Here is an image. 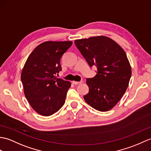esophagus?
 Wrapping results in <instances>:
<instances>
[{
  "label": "esophagus",
  "mask_w": 151,
  "mask_h": 151,
  "mask_svg": "<svg viewBox=\"0 0 151 151\" xmlns=\"http://www.w3.org/2000/svg\"><path fill=\"white\" fill-rule=\"evenodd\" d=\"M72 83L74 84V85H79V84H80L82 83V82L80 81V82H76V81H73L72 82Z\"/></svg>",
  "instance_id": "1"
}]
</instances>
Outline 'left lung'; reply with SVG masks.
Here are the masks:
<instances>
[{"label": "left lung", "mask_w": 151, "mask_h": 151, "mask_svg": "<svg viewBox=\"0 0 151 151\" xmlns=\"http://www.w3.org/2000/svg\"><path fill=\"white\" fill-rule=\"evenodd\" d=\"M75 44L91 68L95 65L96 75L87 78L89 93L83 99L100 111L114 107L127 89L131 68L125 52L115 41L105 36L76 40Z\"/></svg>", "instance_id": "left-lung-1"}]
</instances>
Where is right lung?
Wrapping results in <instances>:
<instances>
[{"mask_svg":"<svg viewBox=\"0 0 151 151\" xmlns=\"http://www.w3.org/2000/svg\"><path fill=\"white\" fill-rule=\"evenodd\" d=\"M71 41H47L29 55L21 73V81L28 102L40 115L48 116L65 103L71 82L57 78L62 70L60 59L71 46Z\"/></svg>","mask_w":151,"mask_h":151,"instance_id":"1","label":"right lung"}]
</instances>
